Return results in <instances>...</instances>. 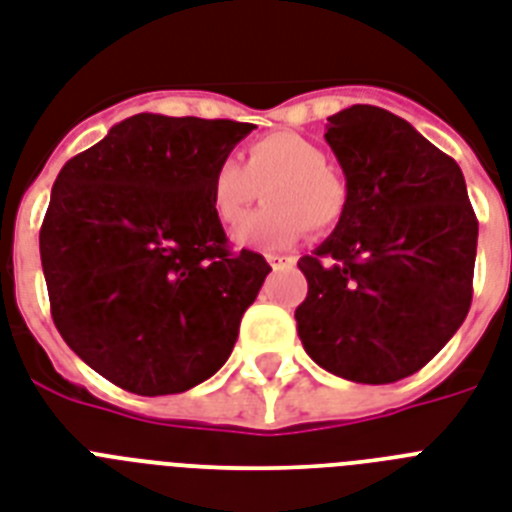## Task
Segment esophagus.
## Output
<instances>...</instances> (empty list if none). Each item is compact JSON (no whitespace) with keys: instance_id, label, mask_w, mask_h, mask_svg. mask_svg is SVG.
<instances>
[{"instance_id":"34e87169","label":"esophagus","mask_w":512,"mask_h":512,"mask_svg":"<svg viewBox=\"0 0 512 512\" xmlns=\"http://www.w3.org/2000/svg\"><path fill=\"white\" fill-rule=\"evenodd\" d=\"M265 260H268V265L273 270L292 268V265L297 263V257H292V255H265Z\"/></svg>"}]
</instances>
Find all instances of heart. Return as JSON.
<instances>
[{
    "mask_svg": "<svg viewBox=\"0 0 512 512\" xmlns=\"http://www.w3.org/2000/svg\"><path fill=\"white\" fill-rule=\"evenodd\" d=\"M260 189L265 207L231 234L239 249L276 252L292 247L307 226L313 231L336 226L347 202L344 181L326 165V152L292 131L252 141L244 152V168L231 157L220 160L207 186L210 213L220 226H234Z\"/></svg>",
    "mask_w": 512,
    "mask_h": 512,
    "instance_id": "obj_1",
    "label": "heart"
}]
</instances>
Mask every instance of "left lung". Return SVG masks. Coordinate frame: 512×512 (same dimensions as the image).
<instances>
[{
	"mask_svg": "<svg viewBox=\"0 0 512 512\" xmlns=\"http://www.w3.org/2000/svg\"><path fill=\"white\" fill-rule=\"evenodd\" d=\"M326 141L347 202L326 242L299 257V339L323 371L394 384L465 321L479 220L458 162L392 112L347 107L328 118Z\"/></svg>",
	"mask_w": 512,
	"mask_h": 512,
	"instance_id": "obj_1",
	"label": "left lung"
}]
</instances>
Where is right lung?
<instances>
[{
  "label": "right lung",
  "instance_id": "1",
  "mask_svg": "<svg viewBox=\"0 0 512 512\" xmlns=\"http://www.w3.org/2000/svg\"><path fill=\"white\" fill-rule=\"evenodd\" d=\"M252 128L141 112L62 165L39 234L54 326L120 389L186 392L234 350L270 265L228 252L207 186Z\"/></svg>",
  "mask_w": 512,
  "mask_h": 512
}]
</instances>
